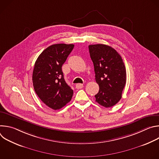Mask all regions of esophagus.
Wrapping results in <instances>:
<instances>
[{
  "instance_id": "34e87169",
  "label": "esophagus",
  "mask_w": 159,
  "mask_h": 159,
  "mask_svg": "<svg viewBox=\"0 0 159 159\" xmlns=\"http://www.w3.org/2000/svg\"><path fill=\"white\" fill-rule=\"evenodd\" d=\"M76 88L78 89H82L83 87H84V85L82 84H77L76 85H75Z\"/></svg>"
}]
</instances>
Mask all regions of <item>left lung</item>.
<instances>
[{"label": "left lung", "mask_w": 159, "mask_h": 159, "mask_svg": "<svg viewBox=\"0 0 159 159\" xmlns=\"http://www.w3.org/2000/svg\"><path fill=\"white\" fill-rule=\"evenodd\" d=\"M94 63L96 81L99 86L96 101L105 107L117 104L126 84V72L120 55L112 47L97 44L89 46Z\"/></svg>", "instance_id": "1"}]
</instances>
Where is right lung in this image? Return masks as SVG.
I'll use <instances>...</instances> for the list:
<instances>
[{
	"mask_svg": "<svg viewBox=\"0 0 159 159\" xmlns=\"http://www.w3.org/2000/svg\"><path fill=\"white\" fill-rule=\"evenodd\" d=\"M74 47L73 44H55L39 55L33 72L38 96L47 106L58 110L71 101L74 91L63 77L61 66Z\"/></svg>",
	"mask_w": 159,
	"mask_h": 159,
	"instance_id": "right-lung-1",
	"label": "right lung"
}]
</instances>
